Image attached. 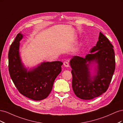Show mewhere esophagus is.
Segmentation results:
<instances>
[{
	"instance_id": "34e87169",
	"label": "esophagus",
	"mask_w": 123,
	"mask_h": 123,
	"mask_svg": "<svg viewBox=\"0 0 123 123\" xmlns=\"http://www.w3.org/2000/svg\"><path fill=\"white\" fill-rule=\"evenodd\" d=\"M64 65L65 67H69V63L68 62H64Z\"/></svg>"
}]
</instances>
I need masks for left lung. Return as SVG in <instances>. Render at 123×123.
<instances>
[{
	"label": "left lung",
	"mask_w": 123,
	"mask_h": 123,
	"mask_svg": "<svg viewBox=\"0 0 123 123\" xmlns=\"http://www.w3.org/2000/svg\"><path fill=\"white\" fill-rule=\"evenodd\" d=\"M113 46L102 32L96 46L85 58L74 56L70 62L72 69V88L78 98L90 100L105 93L115 70Z\"/></svg>",
	"instance_id": "obj_1"
}]
</instances>
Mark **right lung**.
<instances>
[{"label": "right lung", "instance_id": "right-lung-1", "mask_svg": "<svg viewBox=\"0 0 123 123\" xmlns=\"http://www.w3.org/2000/svg\"><path fill=\"white\" fill-rule=\"evenodd\" d=\"M24 35H17L8 54L11 79L21 94L34 100L45 99L52 89L54 81L62 71L63 62H43L33 68L26 67L20 54V42Z\"/></svg>", "mask_w": 123, "mask_h": 123}]
</instances>
